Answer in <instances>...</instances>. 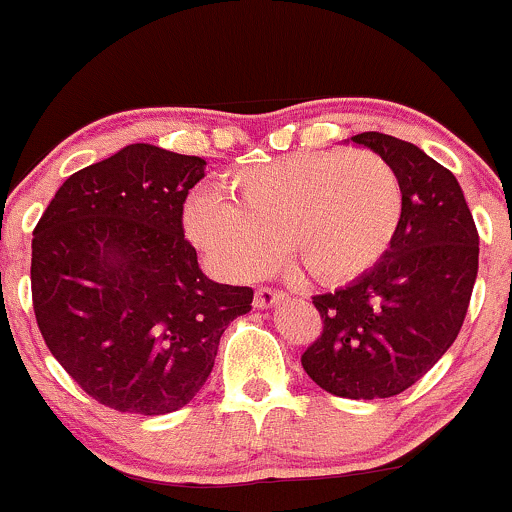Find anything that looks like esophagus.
<instances>
[{"mask_svg": "<svg viewBox=\"0 0 512 512\" xmlns=\"http://www.w3.org/2000/svg\"><path fill=\"white\" fill-rule=\"evenodd\" d=\"M284 299H286V294H282V291L267 289V286H262V289L255 291V306L257 308H272L274 303H279Z\"/></svg>", "mask_w": 512, "mask_h": 512, "instance_id": "34e87169", "label": "esophagus"}]
</instances>
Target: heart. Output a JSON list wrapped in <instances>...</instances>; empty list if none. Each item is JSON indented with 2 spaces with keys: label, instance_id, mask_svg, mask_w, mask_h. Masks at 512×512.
<instances>
[{
  "label": "heart",
  "instance_id": "heart-1",
  "mask_svg": "<svg viewBox=\"0 0 512 512\" xmlns=\"http://www.w3.org/2000/svg\"><path fill=\"white\" fill-rule=\"evenodd\" d=\"M223 189L194 194L184 228L230 279L265 274L286 242L313 282L347 284L379 265L403 216L401 179L369 150L291 153L235 170Z\"/></svg>",
  "mask_w": 512,
  "mask_h": 512
}]
</instances>
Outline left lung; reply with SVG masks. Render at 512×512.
I'll return each instance as SVG.
<instances>
[{
  "label": "left lung",
  "mask_w": 512,
  "mask_h": 512,
  "mask_svg": "<svg viewBox=\"0 0 512 512\" xmlns=\"http://www.w3.org/2000/svg\"><path fill=\"white\" fill-rule=\"evenodd\" d=\"M350 140L396 170L401 226L374 269L313 296L323 333L301 364L333 396L372 401L413 386L457 340L479 272V233L457 177L418 145L376 131Z\"/></svg>",
  "instance_id": "left-lung-1"
}]
</instances>
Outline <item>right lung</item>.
I'll return each mask as SVG.
<instances>
[{
  "label": "right lung",
  "mask_w": 512,
  "mask_h": 512,
  "mask_svg": "<svg viewBox=\"0 0 512 512\" xmlns=\"http://www.w3.org/2000/svg\"><path fill=\"white\" fill-rule=\"evenodd\" d=\"M206 160L133 143L67 177L33 230L31 291L53 357L119 413L179 411L209 379L250 286L218 284L184 240Z\"/></svg>",
  "instance_id": "right-lung-1"
}]
</instances>
